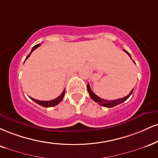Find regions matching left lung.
Listing matches in <instances>:
<instances>
[{
	"label": "left lung",
	"instance_id": "8db88e82",
	"mask_svg": "<svg viewBox=\"0 0 158 158\" xmlns=\"http://www.w3.org/2000/svg\"><path fill=\"white\" fill-rule=\"evenodd\" d=\"M123 51H124L125 52H126L127 54H128L129 56H130V57L131 58V56H130V53H129L127 51L125 50V49H123ZM131 59H132V58H131ZM133 62H134V61H133ZM87 90H88L89 94H90V98H92V99L94 100V102H97V103L99 104L101 106H103V107H115V106L118 105V104H121V103H122V102H124V101H126L127 98L130 97L131 95H132V92H133V90H134V89H133V90H132V91H131V92L130 93V94L127 95V96H125V97L121 98H118V99L109 101V100L103 99V98H101L100 97H98V96H96V95L92 91V90H91V89H90V85H89V84H87Z\"/></svg>",
	"mask_w": 158,
	"mask_h": 158
}]
</instances>
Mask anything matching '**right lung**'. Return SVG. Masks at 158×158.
Returning <instances> with one entry per match:
<instances>
[{
	"mask_svg": "<svg viewBox=\"0 0 158 158\" xmlns=\"http://www.w3.org/2000/svg\"><path fill=\"white\" fill-rule=\"evenodd\" d=\"M40 45H41L40 44H37V45H35V46H34L33 48H32L31 52H30V54H28L27 56H26V60H26L28 57H29V56H30V55H31V53L33 52L34 50H35L36 48H38V47H39V46H40ZM64 93H65V90H64L63 92H62V94H61V95H60V96H58V97L55 98V99H53V100H51V101H40V100L35 99V98H31V97H30V98H31V100H33L34 102H36V103H37V104H40V106H43V107H54V106L56 105V104H58L59 103H60V102L62 100V98H63V97H64Z\"/></svg>",
	"mask_w": 158,
	"mask_h": 158,
	"instance_id": "1",
	"label": "right lung"
}]
</instances>
